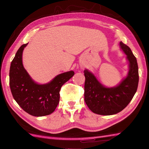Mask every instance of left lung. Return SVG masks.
Segmentation results:
<instances>
[{
  "mask_svg": "<svg viewBox=\"0 0 149 149\" xmlns=\"http://www.w3.org/2000/svg\"><path fill=\"white\" fill-rule=\"evenodd\" d=\"M120 46L129 61V71L118 86L105 88L88 70L84 71V101L95 114L109 116L118 113L129 104L137 91L139 78L137 59L127 45L120 42Z\"/></svg>",
  "mask_w": 149,
  "mask_h": 149,
  "instance_id": "1",
  "label": "left lung"
}]
</instances>
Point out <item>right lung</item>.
Here are the masks:
<instances>
[{"instance_id":"add662e5","label":"right lung","mask_w":149,"mask_h":149,"mask_svg":"<svg viewBox=\"0 0 149 149\" xmlns=\"http://www.w3.org/2000/svg\"><path fill=\"white\" fill-rule=\"evenodd\" d=\"M24 44L11 62L9 84L12 96L21 108L37 117L47 116L55 110L60 101L61 88L74 74L70 71L58 74L50 83L38 84L31 79L22 64Z\"/></svg>"}]
</instances>
